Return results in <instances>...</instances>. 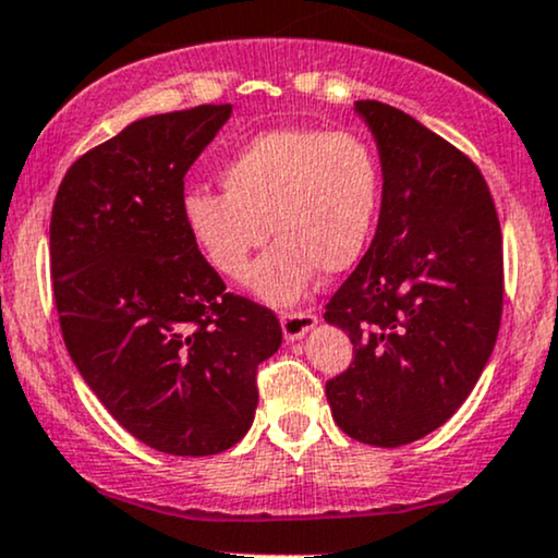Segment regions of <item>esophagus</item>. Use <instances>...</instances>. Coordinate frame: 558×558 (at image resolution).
<instances>
[{"mask_svg":"<svg viewBox=\"0 0 558 558\" xmlns=\"http://www.w3.org/2000/svg\"><path fill=\"white\" fill-rule=\"evenodd\" d=\"M318 324V316L313 311H294V313H281V331L287 339H300L305 337L313 326Z\"/></svg>","mask_w":558,"mask_h":558,"instance_id":"34e87169","label":"esophagus"}]
</instances>
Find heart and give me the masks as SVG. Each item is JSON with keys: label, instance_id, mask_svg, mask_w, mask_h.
<instances>
[{"label": "heart", "instance_id": "1", "mask_svg": "<svg viewBox=\"0 0 558 558\" xmlns=\"http://www.w3.org/2000/svg\"><path fill=\"white\" fill-rule=\"evenodd\" d=\"M225 193L190 190L182 216L214 271L242 279L268 227L277 245L251 287L268 303L298 300L316 268L339 274L363 253L381 198V163L352 130L277 128L253 135L221 167Z\"/></svg>", "mask_w": 558, "mask_h": 558}]
</instances>
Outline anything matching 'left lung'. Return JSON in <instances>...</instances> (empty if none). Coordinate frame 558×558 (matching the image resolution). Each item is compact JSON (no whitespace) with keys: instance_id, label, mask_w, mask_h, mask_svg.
<instances>
[{"instance_id":"obj_1","label":"left lung","mask_w":558,"mask_h":558,"mask_svg":"<svg viewBox=\"0 0 558 558\" xmlns=\"http://www.w3.org/2000/svg\"><path fill=\"white\" fill-rule=\"evenodd\" d=\"M384 169L376 238L326 303L352 339L326 381L339 428L402 447L460 410L486 368L504 307L499 214L468 154L381 101H355Z\"/></svg>"}]
</instances>
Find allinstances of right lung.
Here are the masks:
<instances>
[{
  "label": "right lung",
  "mask_w": 558,
  "mask_h": 558,
  "mask_svg": "<svg viewBox=\"0 0 558 558\" xmlns=\"http://www.w3.org/2000/svg\"><path fill=\"white\" fill-rule=\"evenodd\" d=\"M229 104L137 120L85 150L51 208L59 329L117 423L150 449L219 454L258 408V365L281 344L271 307L227 292L190 238L185 174Z\"/></svg>",
  "instance_id": "1"
}]
</instances>
